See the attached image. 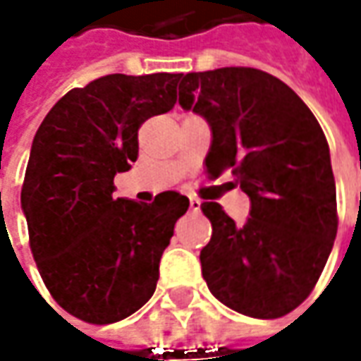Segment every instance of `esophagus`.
<instances>
[{
  "label": "esophagus",
  "instance_id": "esophagus-1",
  "mask_svg": "<svg viewBox=\"0 0 361 361\" xmlns=\"http://www.w3.org/2000/svg\"><path fill=\"white\" fill-rule=\"evenodd\" d=\"M188 207H190V211H199L201 209V201L197 197H190L188 199Z\"/></svg>",
  "mask_w": 361,
  "mask_h": 361
}]
</instances>
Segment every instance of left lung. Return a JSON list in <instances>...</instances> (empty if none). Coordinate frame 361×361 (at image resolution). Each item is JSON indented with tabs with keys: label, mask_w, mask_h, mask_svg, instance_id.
I'll return each mask as SVG.
<instances>
[{
	"label": "left lung",
	"mask_w": 361,
	"mask_h": 361,
	"mask_svg": "<svg viewBox=\"0 0 361 361\" xmlns=\"http://www.w3.org/2000/svg\"><path fill=\"white\" fill-rule=\"evenodd\" d=\"M178 104L209 122L207 171L231 169L251 201L237 225L202 202L213 235L201 251L211 293L235 312L275 319L317 283L338 233L336 180L319 122L279 78L255 68L180 76Z\"/></svg>",
	"instance_id": "left-lung-1"
}]
</instances>
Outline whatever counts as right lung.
Masks as SVG:
<instances>
[{"label": "right lung", "instance_id": "1", "mask_svg": "<svg viewBox=\"0 0 361 361\" xmlns=\"http://www.w3.org/2000/svg\"><path fill=\"white\" fill-rule=\"evenodd\" d=\"M183 74H110L74 88L35 132L21 188L35 265L51 298L88 324H114L152 298L159 263L188 199H114L138 159V128L176 104Z\"/></svg>", "mask_w": 361, "mask_h": 361}]
</instances>
